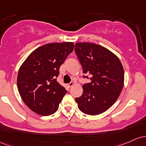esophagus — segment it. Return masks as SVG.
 <instances>
[{
	"mask_svg": "<svg viewBox=\"0 0 146 146\" xmlns=\"http://www.w3.org/2000/svg\"><path fill=\"white\" fill-rule=\"evenodd\" d=\"M67 86H68V88H71L72 86H74V82H70V83H68V84L67 85Z\"/></svg>",
	"mask_w": 146,
	"mask_h": 146,
	"instance_id": "obj_1",
	"label": "esophagus"
}]
</instances>
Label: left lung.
Returning a JSON list of instances; mask_svg holds the SVG:
<instances>
[{
	"label": "left lung",
	"mask_w": 146,
	"mask_h": 146,
	"mask_svg": "<svg viewBox=\"0 0 146 146\" xmlns=\"http://www.w3.org/2000/svg\"><path fill=\"white\" fill-rule=\"evenodd\" d=\"M75 53L84 74L90 83L83 86V94L76 98L78 109L89 115H97L116 102L124 83V70L119 58L106 47L91 42H76ZM88 78V76H83Z\"/></svg>",
	"instance_id": "8db88e82"
}]
</instances>
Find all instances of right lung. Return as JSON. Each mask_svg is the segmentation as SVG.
Instances as JSON below:
<instances>
[{
	"mask_svg": "<svg viewBox=\"0 0 146 146\" xmlns=\"http://www.w3.org/2000/svg\"><path fill=\"white\" fill-rule=\"evenodd\" d=\"M74 47L72 42L46 44L36 49L21 65L17 76L18 90L31 110L43 116L56 112L67 93L56 78L60 65Z\"/></svg>",
	"mask_w": 146,
	"mask_h": 146,
	"instance_id": "1",
	"label": "right lung"
}]
</instances>
